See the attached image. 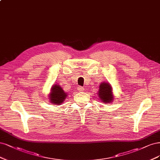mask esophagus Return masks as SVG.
Segmentation results:
<instances>
[{
	"mask_svg": "<svg viewBox=\"0 0 160 160\" xmlns=\"http://www.w3.org/2000/svg\"><path fill=\"white\" fill-rule=\"evenodd\" d=\"M77 90H78L79 92H83V90H84L83 87L82 86H78V88H77Z\"/></svg>",
	"mask_w": 160,
	"mask_h": 160,
	"instance_id": "34e87169",
	"label": "esophagus"
}]
</instances>
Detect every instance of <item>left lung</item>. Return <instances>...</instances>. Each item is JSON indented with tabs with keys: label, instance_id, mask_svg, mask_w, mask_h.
I'll list each match as a JSON object with an SVG mask.
<instances>
[{
	"label": "left lung",
	"instance_id": "obj_1",
	"mask_svg": "<svg viewBox=\"0 0 160 160\" xmlns=\"http://www.w3.org/2000/svg\"><path fill=\"white\" fill-rule=\"evenodd\" d=\"M99 98L104 103H110L114 100V96H112V87L108 83L103 82L100 85L98 91Z\"/></svg>",
	"mask_w": 160,
	"mask_h": 160
}]
</instances>
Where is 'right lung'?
<instances>
[{"mask_svg": "<svg viewBox=\"0 0 160 160\" xmlns=\"http://www.w3.org/2000/svg\"><path fill=\"white\" fill-rule=\"evenodd\" d=\"M67 96H68L67 93H66L60 86L54 85L51 89V93L50 94V102H52V104H60L65 100Z\"/></svg>", "mask_w": 160, "mask_h": 160, "instance_id": "add662e5", "label": "right lung"}]
</instances>
